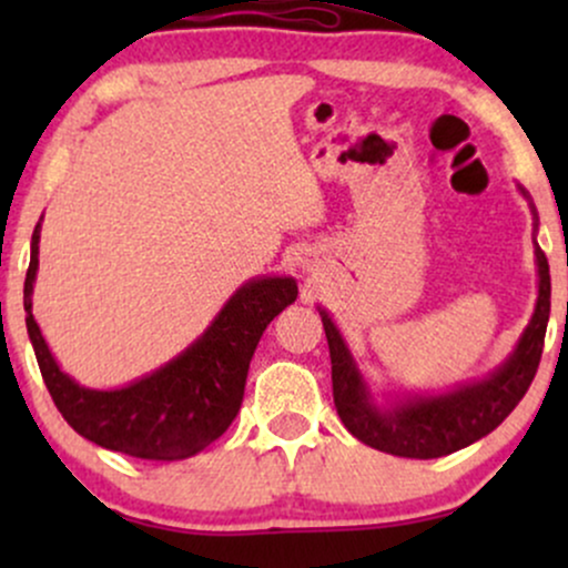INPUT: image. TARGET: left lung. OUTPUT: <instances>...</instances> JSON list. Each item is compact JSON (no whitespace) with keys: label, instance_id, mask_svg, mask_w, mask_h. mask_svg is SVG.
<instances>
[{"label":"left lung","instance_id":"obj_1","mask_svg":"<svg viewBox=\"0 0 568 568\" xmlns=\"http://www.w3.org/2000/svg\"><path fill=\"white\" fill-rule=\"evenodd\" d=\"M537 266V310H534L529 328L520 336L518 349L513 352L510 361L484 382L454 389L448 395L408 400L389 414H382L379 408L371 406L361 374L352 366V357L336 325L321 312L331 349L334 403L344 427L376 452L406 456V459H438V456L459 452L497 429L531 387L534 374L542 361L547 317H550V264L539 245Z\"/></svg>","mask_w":568,"mask_h":568}]
</instances>
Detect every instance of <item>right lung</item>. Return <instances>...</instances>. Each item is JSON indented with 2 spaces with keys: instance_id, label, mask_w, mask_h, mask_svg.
<instances>
[{
  "instance_id": "1",
  "label": "right lung",
  "mask_w": 568,
  "mask_h": 568,
  "mask_svg": "<svg viewBox=\"0 0 568 568\" xmlns=\"http://www.w3.org/2000/svg\"><path fill=\"white\" fill-rule=\"evenodd\" d=\"M37 243L39 226L31 237V262L23 283L26 328L42 379L63 419L82 438L139 459H189L221 438L243 406L247 368L258 338L285 306L296 302V283L291 277L245 283L184 355L125 389L98 393L80 387L58 368L31 315Z\"/></svg>"
}]
</instances>
